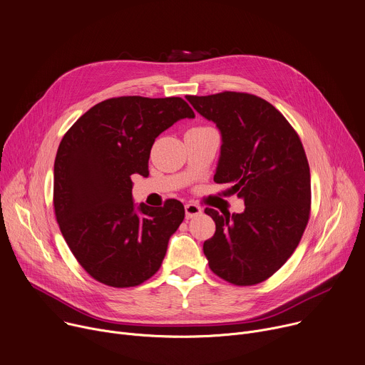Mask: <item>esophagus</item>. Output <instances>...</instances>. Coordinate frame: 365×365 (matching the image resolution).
Returning <instances> with one entry per match:
<instances>
[{"label":"esophagus","mask_w":365,"mask_h":365,"mask_svg":"<svg viewBox=\"0 0 365 365\" xmlns=\"http://www.w3.org/2000/svg\"><path fill=\"white\" fill-rule=\"evenodd\" d=\"M185 212H186V218H195V217L202 214V210H201V207H197L196 204H186L185 205Z\"/></svg>","instance_id":"1"}]
</instances>
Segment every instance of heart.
<instances>
[{
	"mask_svg": "<svg viewBox=\"0 0 365 365\" xmlns=\"http://www.w3.org/2000/svg\"><path fill=\"white\" fill-rule=\"evenodd\" d=\"M193 129H201V128H193Z\"/></svg>",
	"mask_w": 365,
	"mask_h": 365,
	"instance_id": "1",
	"label": "heart"
}]
</instances>
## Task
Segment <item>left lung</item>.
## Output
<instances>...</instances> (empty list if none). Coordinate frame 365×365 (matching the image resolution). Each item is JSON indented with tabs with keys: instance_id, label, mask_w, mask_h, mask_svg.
I'll use <instances>...</instances> for the list:
<instances>
[{
	"instance_id": "left-lung-1",
	"label": "left lung",
	"mask_w": 365,
	"mask_h": 365,
	"mask_svg": "<svg viewBox=\"0 0 365 365\" xmlns=\"http://www.w3.org/2000/svg\"><path fill=\"white\" fill-rule=\"evenodd\" d=\"M221 132L214 180L245 201L242 214L205 208L215 235L204 243L211 271L235 285L274 275L302 240L310 217L309 161L294 128L271 103L237 91L187 96Z\"/></svg>"
}]
</instances>
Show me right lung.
Returning <instances> with one entry per match:
<instances>
[{
	"mask_svg": "<svg viewBox=\"0 0 365 365\" xmlns=\"http://www.w3.org/2000/svg\"><path fill=\"white\" fill-rule=\"evenodd\" d=\"M185 118L195 113L180 97L122 96L93 106L63 135L53 164L55 217L96 281L135 287L160 269L185 208L176 200L137 207L132 178L148 176L155 138Z\"/></svg>",
	"mask_w": 365,
	"mask_h": 365,
	"instance_id": "right-lung-1",
	"label": "right lung"
}]
</instances>
